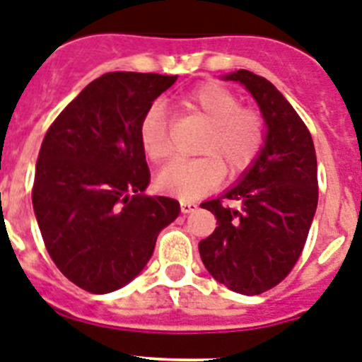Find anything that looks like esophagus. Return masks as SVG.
Segmentation results:
<instances>
[{"instance_id": "obj_1", "label": "esophagus", "mask_w": 362, "mask_h": 362, "mask_svg": "<svg viewBox=\"0 0 362 362\" xmlns=\"http://www.w3.org/2000/svg\"><path fill=\"white\" fill-rule=\"evenodd\" d=\"M197 209V203H192V201H181V212L190 214Z\"/></svg>"}]
</instances>
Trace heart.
<instances>
[{"mask_svg": "<svg viewBox=\"0 0 362 362\" xmlns=\"http://www.w3.org/2000/svg\"><path fill=\"white\" fill-rule=\"evenodd\" d=\"M179 105L206 124L197 153L201 158L175 163L159 174L158 187L188 201L214 190L225 175L248 170L267 143V121L241 98L219 83H201L179 98ZM143 152L152 163L172 158V141L165 108L152 105L139 124Z\"/></svg>", "mask_w": 362, "mask_h": 362, "instance_id": "heart-1", "label": "heart"}]
</instances>
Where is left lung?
<instances>
[{
	"mask_svg": "<svg viewBox=\"0 0 362 362\" xmlns=\"http://www.w3.org/2000/svg\"><path fill=\"white\" fill-rule=\"evenodd\" d=\"M226 79L250 90L268 136L241 183L201 204L217 217V228L199 243V254L214 279L257 296L288 276L305 248L319 199L317 158L305 121L268 79L250 70Z\"/></svg>",
	"mask_w": 362,
	"mask_h": 362,
	"instance_id": "left-lung-1",
	"label": "left lung"
}]
</instances>
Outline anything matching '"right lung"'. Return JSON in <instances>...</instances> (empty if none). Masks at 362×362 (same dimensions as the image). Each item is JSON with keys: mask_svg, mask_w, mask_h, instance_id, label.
<instances>
[{"mask_svg": "<svg viewBox=\"0 0 362 362\" xmlns=\"http://www.w3.org/2000/svg\"><path fill=\"white\" fill-rule=\"evenodd\" d=\"M177 76L108 72L86 85L41 143L32 204L49 255L90 293L121 288L145 268L158 233L179 216L148 197L139 124Z\"/></svg>", "mask_w": 362, "mask_h": 362, "instance_id": "right-lung-1", "label": "right lung"}]
</instances>
